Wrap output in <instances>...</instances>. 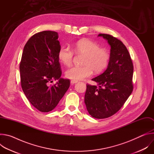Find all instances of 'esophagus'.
I'll list each match as a JSON object with an SVG mask.
<instances>
[{"mask_svg": "<svg viewBox=\"0 0 154 154\" xmlns=\"http://www.w3.org/2000/svg\"><path fill=\"white\" fill-rule=\"evenodd\" d=\"M78 82V81L77 80H71V83L72 84V85H73V84H74V83H77Z\"/></svg>", "mask_w": 154, "mask_h": 154, "instance_id": "obj_1", "label": "esophagus"}]
</instances>
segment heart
<instances>
[{
	"label": "heart",
	"instance_id": "heart-1",
	"mask_svg": "<svg viewBox=\"0 0 154 154\" xmlns=\"http://www.w3.org/2000/svg\"><path fill=\"white\" fill-rule=\"evenodd\" d=\"M77 54L84 55L82 66H73L66 70L65 75L72 80H83L92 75L93 70L98 73L103 71L108 63L109 55L108 51L100 48L99 44L88 39L79 41L74 46ZM60 61L66 66L71 65L74 51L69 46L62 47L58 52Z\"/></svg>",
	"mask_w": 154,
	"mask_h": 154
}]
</instances>
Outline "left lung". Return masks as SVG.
<instances>
[{
  "label": "left lung",
  "mask_w": 154,
  "mask_h": 154,
  "mask_svg": "<svg viewBox=\"0 0 154 154\" xmlns=\"http://www.w3.org/2000/svg\"><path fill=\"white\" fill-rule=\"evenodd\" d=\"M110 46V55L106 69L93 78L97 85H86L85 103L89 114L96 119H104L115 114L133 91L134 66L124 44L112 35L100 33Z\"/></svg>",
  "instance_id": "8db88e82"
}]
</instances>
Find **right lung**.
I'll return each mask as SVG.
<instances>
[{
	"instance_id": "obj_1",
	"label": "right lung",
	"mask_w": 154,
	"mask_h": 154,
	"mask_svg": "<svg viewBox=\"0 0 154 154\" xmlns=\"http://www.w3.org/2000/svg\"><path fill=\"white\" fill-rule=\"evenodd\" d=\"M57 32L43 31L33 35L23 49L20 63L22 89L32 105L41 112L54 109L68 90L70 81L61 78ZM58 82L54 85L48 83Z\"/></svg>"
}]
</instances>
